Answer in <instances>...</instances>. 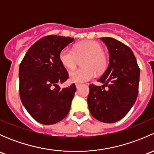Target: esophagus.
<instances>
[{
    "mask_svg": "<svg viewBox=\"0 0 154 154\" xmlns=\"http://www.w3.org/2000/svg\"><path fill=\"white\" fill-rule=\"evenodd\" d=\"M80 86H81V84H78V83H77V84H76V88H79Z\"/></svg>",
    "mask_w": 154,
    "mask_h": 154,
    "instance_id": "obj_1",
    "label": "esophagus"
}]
</instances>
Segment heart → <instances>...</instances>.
Masks as SVG:
<instances>
[{"label": "heart", "instance_id": "b5f03b06", "mask_svg": "<svg viewBox=\"0 0 154 154\" xmlns=\"http://www.w3.org/2000/svg\"><path fill=\"white\" fill-rule=\"evenodd\" d=\"M83 60V67L74 68L69 72L71 83H83L94 78L95 71L101 72L106 66V57L103 48L95 41H85L78 43L74 49L63 48L60 53V60L66 68L71 69L75 67L80 59Z\"/></svg>", "mask_w": 154, "mask_h": 154}]
</instances>
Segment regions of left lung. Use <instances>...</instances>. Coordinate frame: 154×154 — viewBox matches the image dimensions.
<instances>
[{
	"mask_svg": "<svg viewBox=\"0 0 154 154\" xmlns=\"http://www.w3.org/2000/svg\"><path fill=\"white\" fill-rule=\"evenodd\" d=\"M100 39L108 48L109 63L98 80L103 83L102 87L89 85L87 101L94 119L105 123H115L123 119L136 102L140 69L128 46L110 37Z\"/></svg>",
	"mask_w": 154,
	"mask_h": 154,
	"instance_id": "left-lung-1",
	"label": "left lung"
}]
</instances>
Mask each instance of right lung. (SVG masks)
<instances>
[{"label":"right lung","mask_w":154,"mask_h":154,"mask_svg":"<svg viewBox=\"0 0 154 154\" xmlns=\"http://www.w3.org/2000/svg\"><path fill=\"white\" fill-rule=\"evenodd\" d=\"M74 41L71 37L50 35L34 43L19 66V94L29 114L40 124L54 125L68 115L76 91L73 83L60 88L68 74L60 53Z\"/></svg>","instance_id":"obj_1"}]
</instances>
